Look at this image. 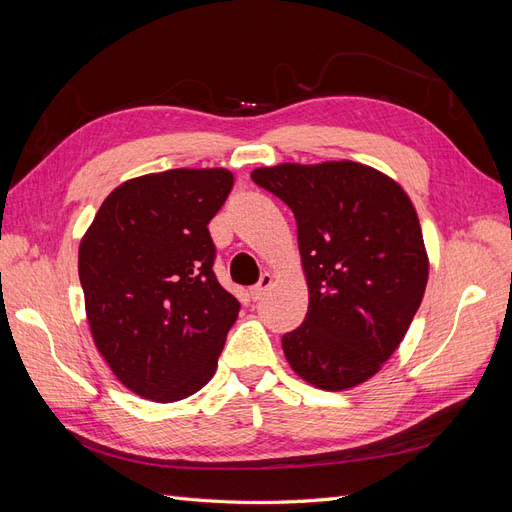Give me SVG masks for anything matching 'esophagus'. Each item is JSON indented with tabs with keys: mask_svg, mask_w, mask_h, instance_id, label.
Here are the masks:
<instances>
[{
	"mask_svg": "<svg viewBox=\"0 0 512 512\" xmlns=\"http://www.w3.org/2000/svg\"><path fill=\"white\" fill-rule=\"evenodd\" d=\"M271 286H273V275H271V273H262V275H260V282H258L256 286H252V290H250L252 299L258 301V299L265 297V292H267Z\"/></svg>",
	"mask_w": 512,
	"mask_h": 512,
	"instance_id": "34e87169",
	"label": "esophagus"
}]
</instances>
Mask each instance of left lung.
I'll return each instance as SVG.
<instances>
[{"instance_id":"8db88e82","label":"left lung","mask_w":512,"mask_h":512,"mask_svg":"<svg viewBox=\"0 0 512 512\" xmlns=\"http://www.w3.org/2000/svg\"><path fill=\"white\" fill-rule=\"evenodd\" d=\"M252 179L292 209L309 305L282 337L294 374L322 391L376 376L423 301L429 258L410 196L359 162L277 164Z\"/></svg>"}]
</instances>
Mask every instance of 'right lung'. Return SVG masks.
<instances>
[{"mask_svg":"<svg viewBox=\"0 0 512 512\" xmlns=\"http://www.w3.org/2000/svg\"><path fill=\"white\" fill-rule=\"evenodd\" d=\"M232 183L226 168L123 181L81 239L94 344L123 386L158 404L203 389L239 316V301L215 280L207 228Z\"/></svg>","mask_w":512,"mask_h":512,"instance_id":"1","label":"right lung"}]
</instances>
